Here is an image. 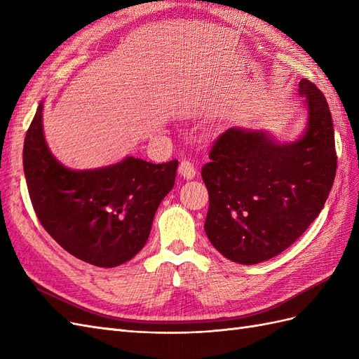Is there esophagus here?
<instances>
[{"label":"esophagus","instance_id":"1","mask_svg":"<svg viewBox=\"0 0 359 359\" xmlns=\"http://www.w3.org/2000/svg\"><path fill=\"white\" fill-rule=\"evenodd\" d=\"M179 172L183 179H194L196 174H197V168L196 165L192 161L188 159H183L179 165Z\"/></svg>","mask_w":359,"mask_h":359}]
</instances>
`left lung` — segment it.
<instances>
[{
	"label": "left lung",
	"instance_id": "8db88e82",
	"mask_svg": "<svg viewBox=\"0 0 359 359\" xmlns=\"http://www.w3.org/2000/svg\"><path fill=\"white\" fill-rule=\"evenodd\" d=\"M308 127L299 141L278 144L264 132L232 127L209 151L201 177L209 192L205 232L238 264L274 258L302 236L334 185L337 153L332 115L321 90L300 80Z\"/></svg>",
	"mask_w": 359,
	"mask_h": 359
}]
</instances>
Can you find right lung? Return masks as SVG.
I'll return each instance as SVG.
<instances>
[{"label": "right lung", "instance_id": "add662e5", "mask_svg": "<svg viewBox=\"0 0 359 359\" xmlns=\"http://www.w3.org/2000/svg\"><path fill=\"white\" fill-rule=\"evenodd\" d=\"M22 162L32 205L45 231L72 256L103 269L130 261L145 245L179 165L128 156L98 170L63 167L45 142L42 103L27 130Z\"/></svg>", "mask_w": 359, "mask_h": 359}]
</instances>
